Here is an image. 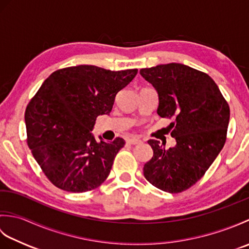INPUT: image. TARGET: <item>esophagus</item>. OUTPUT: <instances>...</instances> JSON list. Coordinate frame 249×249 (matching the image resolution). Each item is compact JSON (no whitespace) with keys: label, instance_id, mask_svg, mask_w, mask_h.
Masks as SVG:
<instances>
[{"label":"esophagus","instance_id":"esophagus-1","mask_svg":"<svg viewBox=\"0 0 249 249\" xmlns=\"http://www.w3.org/2000/svg\"><path fill=\"white\" fill-rule=\"evenodd\" d=\"M127 143H129V144H133V145H135V144H139V143H141V140H140V139H138V138H130V139H128V140H127Z\"/></svg>","mask_w":249,"mask_h":249}]
</instances>
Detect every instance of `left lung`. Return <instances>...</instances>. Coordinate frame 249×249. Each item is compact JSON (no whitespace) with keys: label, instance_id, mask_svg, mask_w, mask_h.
Masks as SVG:
<instances>
[{"label":"left lung","instance_id":"left-lung-1","mask_svg":"<svg viewBox=\"0 0 249 249\" xmlns=\"http://www.w3.org/2000/svg\"><path fill=\"white\" fill-rule=\"evenodd\" d=\"M140 75L158 93V115L174 119L171 136L177 141L169 150L160 141H147L153 157L143 174L163 192H184L204 176L224 147L229 105L208 73L187 65L169 63L142 68Z\"/></svg>","mask_w":249,"mask_h":249}]
</instances>
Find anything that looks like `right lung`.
I'll return each instance as SVG.
<instances>
[{"label":"right lung","mask_w":249,"mask_h":249,"mask_svg":"<svg viewBox=\"0 0 249 249\" xmlns=\"http://www.w3.org/2000/svg\"><path fill=\"white\" fill-rule=\"evenodd\" d=\"M138 70L112 71L94 65L55 71L41 84L25 110L28 145L45 176L57 188L84 193L108 178L125 141L97 142L92 129L98 115L109 114L122 89Z\"/></svg>","instance_id":"right-lung-1"}]
</instances>
